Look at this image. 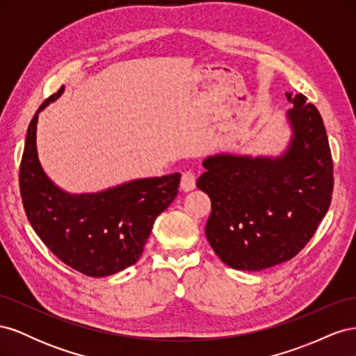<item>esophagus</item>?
Returning <instances> with one entry per match:
<instances>
[{
  "label": "esophagus",
  "mask_w": 356,
  "mask_h": 356,
  "mask_svg": "<svg viewBox=\"0 0 356 356\" xmlns=\"http://www.w3.org/2000/svg\"><path fill=\"white\" fill-rule=\"evenodd\" d=\"M196 187V175L191 170H184L181 175V188L190 191Z\"/></svg>",
  "instance_id": "esophagus-1"
}]
</instances>
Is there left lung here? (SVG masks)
<instances>
[{
  "instance_id": "8db88e82",
  "label": "left lung",
  "mask_w": 356,
  "mask_h": 356,
  "mask_svg": "<svg viewBox=\"0 0 356 356\" xmlns=\"http://www.w3.org/2000/svg\"><path fill=\"white\" fill-rule=\"evenodd\" d=\"M293 139L277 159L211 156L197 179L211 199L207 238L236 270H263L294 258L325 217L332 157L324 120L303 93H286Z\"/></svg>"
}]
</instances>
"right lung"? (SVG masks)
I'll return each instance as SVG.
<instances>
[{
  "label": "right lung",
  "mask_w": 356,
  "mask_h": 356,
  "mask_svg": "<svg viewBox=\"0 0 356 356\" xmlns=\"http://www.w3.org/2000/svg\"><path fill=\"white\" fill-rule=\"evenodd\" d=\"M40 105L28 126L19 187L28 221L60 261L86 276H110L141 257L154 220L178 195L179 174L131 181L93 195H68L46 177L37 156Z\"/></svg>",
  "instance_id": "obj_1"
}]
</instances>
